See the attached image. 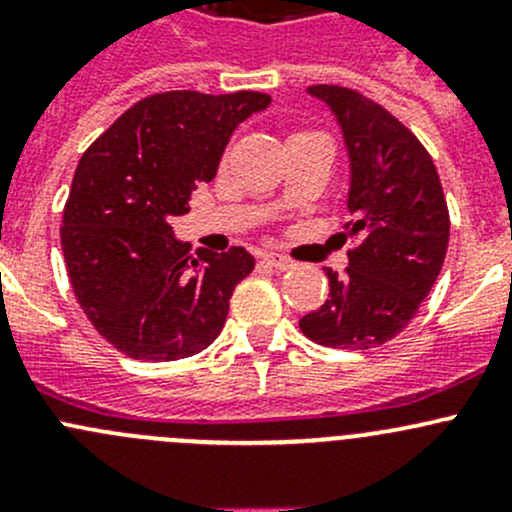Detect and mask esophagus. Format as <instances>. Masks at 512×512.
Masks as SVG:
<instances>
[{"label": "esophagus", "mask_w": 512, "mask_h": 512, "mask_svg": "<svg viewBox=\"0 0 512 512\" xmlns=\"http://www.w3.org/2000/svg\"><path fill=\"white\" fill-rule=\"evenodd\" d=\"M262 260L270 267H275V270H292L294 267V260H289L285 255H277V252H270V255H265Z\"/></svg>", "instance_id": "1"}]
</instances>
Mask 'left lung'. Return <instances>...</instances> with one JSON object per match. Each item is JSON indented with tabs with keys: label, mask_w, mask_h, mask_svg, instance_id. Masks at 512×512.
Wrapping results in <instances>:
<instances>
[{
	"label": "left lung",
	"mask_w": 512,
	"mask_h": 512,
	"mask_svg": "<svg viewBox=\"0 0 512 512\" xmlns=\"http://www.w3.org/2000/svg\"><path fill=\"white\" fill-rule=\"evenodd\" d=\"M337 116L352 183L344 225L349 267L327 270L329 297L299 329L322 347L371 349L394 339L431 292L448 250L446 198L421 141L384 106L344 86H309Z\"/></svg>",
	"instance_id": "8db88e82"
}]
</instances>
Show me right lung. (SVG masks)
<instances>
[{"label":"right lung","instance_id":"right-lung-1","mask_svg":"<svg viewBox=\"0 0 512 512\" xmlns=\"http://www.w3.org/2000/svg\"><path fill=\"white\" fill-rule=\"evenodd\" d=\"M270 101L257 91L153 94L81 156L61 250L81 309L118 352L175 361L218 339L255 257L232 247L193 260L170 218L188 213L195 183L215 178L232 131Z\"/></svg>","mask_w":512,"mask_h":512}]
</instances>
